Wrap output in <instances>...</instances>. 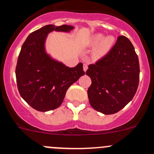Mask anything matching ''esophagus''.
<instances>
[{"instance_id": "1", "label": "esophagus", "mask_w": 154, "mask_h": 154, "mask_svg": "<svg viewBox=\"0 0 154 154\" xmlns=\"http://www.w3.org/2000/svg\"><path fill=\"white\" fill-rule=\"evenodd\" d=\"M87 69H88V66L86 64H84L83 65V70H84L85 72L87 71Z\"/></svg>"}]
</instances>
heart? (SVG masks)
Returning a JSON list of instances; mask_svg holds the SVG:
<instances>
[{
    "mask_svg": "<svg viewBox=\"0 0 154 154\" xmlns=\"http://www.w3.org/2000/svg\"><path fill=\"white\" fill-rule=\"evenodd\" d=\"M116 38L112 35L104 36L102 33H95L91 36L89 39V45L95 47L94 54L97 58H102L106 56L115 44Z\"/></svg>",
    "mask_w": 154,
    "mask_h": 154,
    "instance_id": "obj_1",
    "label": "heart"
}]
</instances>
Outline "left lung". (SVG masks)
Instances as JSON below:
<instances>
[{
	"mask_svg": "<svg viewBox=\"0 0 154 154\" xmlns=\"http://www.w3.org/2000/svg\"><path fill=\"white\" fill-rule=\"evenodd\" d=\"M139 58L131 42L119 35L105 57L88 66L91 84L88 97L93 109L105 115L118 112L134 97L139 83Z\"/></svg>",
	"mask_w": 154,
	"mask_h": 154,
	"instance_id": "1",
	"label": "left lung"
}]
</instances>
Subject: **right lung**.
I'll list each match as a JSON object with an SVG mask.
<instances>
[{"instance_id":"right-lung-1","label":"right lung","mask_w":154,"mask_h":154,"mask_svg":"<svg viewBox=\"0 0 154 154\" xmlns=\"http://www.w3.org/2000/svg\"><path fill=\"white\" fill-rule=\"evenodd\" d=\"M73 26L49 24L31 32L23 44L15 68L20 95L35 109L47 112L62 104L68 88L85 72L83 63L69 68L45 52V43L52 31L70 32Z\"/></svg>"}]
</instances>
